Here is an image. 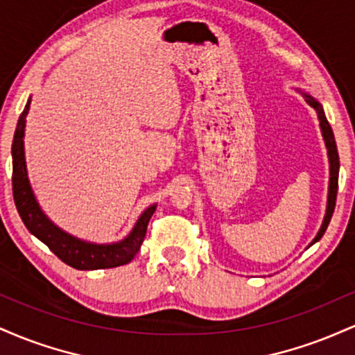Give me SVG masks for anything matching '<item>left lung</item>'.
Masks as SVG:
<instances>
[{"label": "left lung", "instance_id": "left-lung-1", "mask_svg": "<svg viewBox=\"0 0 355 355\" xmlns=\"http://www.w3.org/2000/svg\"><path fill=\"white\" fill-rule=\"evenodd\" d=\"M300 92V89H299ZM302 93V96L305 98L311 107L315 110L317 113V118H319V126H320V133H322V138H324V144H325V148H327V158H329V191H327V207H325V215H324V220H322V225L319 232H317V235L313 237V240L311 243H309V247L313 245L315 242H319L322 239V235H324V232L327 230V225L329 222H331L332 218V214H334V209H336V198H337V185H339V152H337V145H336V138H334V132L331 128V125H329L327 118H325V112H324V107H322V103L319 100L315 98V96H312L311 93H305V92H300Z\"/></svg>", "mask_w": 355, "mask_h": 355}]
</instances>
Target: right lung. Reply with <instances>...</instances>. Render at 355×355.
Returning a JSON list of instances; mask_svg holds the SVG:
<instances>
[{
  "mask_svg": "<svg viewBox=\"0 0 355 355\" xmlns=\"http://www.w3.org/2000/svg\"><path fill=\"white\" fill-rule=\"evenodd\" d=\"M31 96L28 98L13 138L11 146V157H13V197L19 217L30 234L42 240L50 250L63 260L67 266L78 270H98V268H113L125 266L132 262L133 257L140 250L144 243L146 225L152 218L153 211L157 210V203L150 205L141 211V215L130 230L125 239L112 243H95L88 240H81L75 235L68 234L53 223L48 215L44 214L33 189H31L30 178H28L26 157H24V128H26V116L30 112Z\"/></svg>",
  "mask_w": 355,
  "mask_h": 355,
  "instance_id": "right-lung-1",
  "label": "right lung"
}]
</instances>
